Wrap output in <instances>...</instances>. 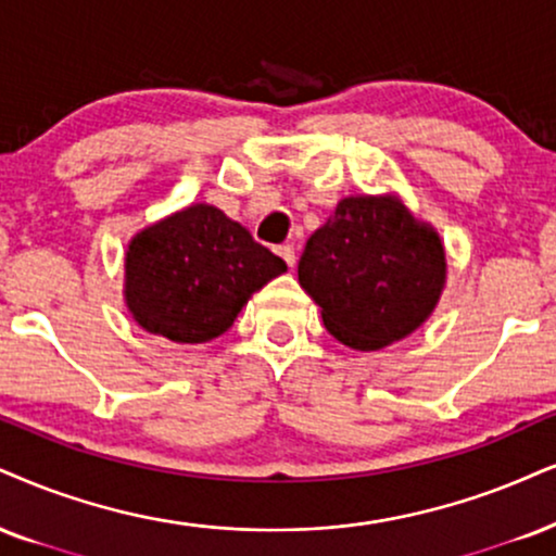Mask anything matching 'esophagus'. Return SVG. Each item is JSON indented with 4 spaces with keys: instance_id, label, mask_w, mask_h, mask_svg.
<instances>
[{
    "instance_id": "esophagus-1",
    "label": "esophagus",
    "mask_w": 556,
    "mask_h": 556,
    "mask_svg": "<svg viewBox=\"0 0 556 556\" xmlns=\"http://www.w3.org/2000/svg\"><path fill=\"white\" fill-rule=\"evenodd\" d=\"M276 252L283 257V263L289 267H293V263H296V250H293L291 244H280V247H276Z\"/></svg>"
}]
</instances>
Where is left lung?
Segmentation results:
<instances>
[{"label": "left lung", "mask_w": 556, "mask_h": 556, "mask_svg": "<svg viewBox=\"0 0 556 556\" xmlns=\"http://www.w3.org/2000/svg\"><path fill=\"white\" fill-rule=\"evenodd\" d=\"M443 280L441 239L389 198L340 201L299 260L301 289L321 306L330 334L355 351H379L417 330Z\"/></svg>", "instance_id": "left-lung-1"}]
</instances>
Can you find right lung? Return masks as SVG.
<instances>
[{
  "label": "right lung",
  "instance_id": "right-lung-1",
  "mask_svg": "<svg viewBox=\"0 0 556 556\" xmlns=\"http://www.w3.org/2000/svg\"><path fill=\"white\" fill-rule=\"evenodd\" d=\"M286 263L214 205H190L128 244L126 301L143 330L175 342L224 334Z\"/></svg>",
  "mask_w": 556,
  "mask_h": 556
}]
</instances>
